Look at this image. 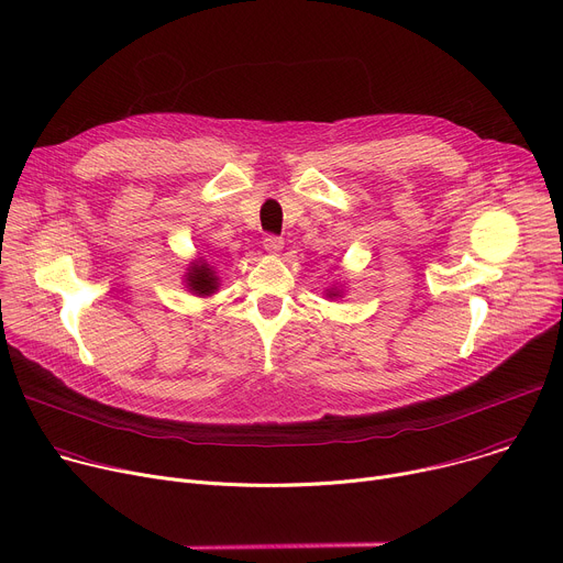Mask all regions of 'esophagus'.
I'll return each instance as SVG.
<instances>
[{"label": "esophagus", "mask_w": 563, "mask_h": 563, "mask_svg": "<svg viewBox=\"0 0 563 563\" xmlns=\"http://www.w3.org/2000/svg\"><path fill=\"white\" fill-rule=\"evenodd\" d=\"M263 245H265V250H267L269 254H278V252L283 250V245H285V240H283L280 235L267 233V235H265V240H263Z\"/></svg>", "instance_id": "34e87169"}]
</instances>
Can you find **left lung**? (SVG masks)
Here are the masks:
<instances>
[{"instance_id": "8db88e82", "label": "left lung", "mask_w": 563, "mask_h": 563, "mask_svg": "<svg viewBox=\"0 0 563 563\" xmlns=\"http://www.w3.org/2000/svg\"><path fill=\"white\" fill-rule=\"evenodd\" d=\"M334 296H336V294H334Z\"/></svg>"}]
</instances>
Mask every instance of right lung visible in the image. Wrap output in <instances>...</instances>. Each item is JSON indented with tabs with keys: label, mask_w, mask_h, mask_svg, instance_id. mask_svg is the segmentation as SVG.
Masks as SVG:
<instances>
[{
	"label": "right lung",
	"mask_w": 563,
	"mask_h": 563,
	"mask_svg": "<svg viewBox=\"0 0 563 563\" xmlns=\"http://www.w3.org/2000/svg\"><path fill=\"white\" fill-rule=\"evenodd\" d=\"M189 287L196 291V294H202V296H209L213 294V289L218 287V278L213 276V272L207 267V263L202 265H194L191 272H189Z\"/></svg>",
	"instance_id": "add662e5"
}]
</instances>
